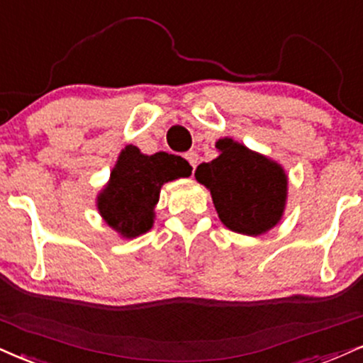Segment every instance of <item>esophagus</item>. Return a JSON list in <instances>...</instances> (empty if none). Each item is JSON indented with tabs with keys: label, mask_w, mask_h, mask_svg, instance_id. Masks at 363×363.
<instances>
[{
	"label": "esophagus",
	"mask_w": 363,
	"mask_h": 363,
	"mask_svg": "<svg viewBox=\"0 0 363 363\" xmlns=\"http://www.w3.org/2000/svg\"><path fill=\"white\" fill-rule=\"evenodd\" d=\"M185 158L190 163V167L195 169L196 164H199V153H196V151H189V153L185 155Z\"/></svg>",
	"instance_id": "obj_1"
}]
</instances>
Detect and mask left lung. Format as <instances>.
Here are the masks:
<instances>
[{
    "label": "left lung",
    "instance_id": "left-lung-1",
    "mask_svg": "<svg viewBox=\"0 0 363 363\" xmlns=\"http://www.w3.org/2000/svg\"><path fill=\"white\" fill-rule=\"evenodd\" d=\"M218 156L195 169L196 182L212 195L227 229L256 237L269 232L284 216L288 174L269 156L225 136L216 143Z\"/></svg>",
    "mask_w": 363,
    "mask_h": 363
}]
</instances>
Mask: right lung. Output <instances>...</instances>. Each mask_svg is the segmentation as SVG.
I'll use <instances>...</instances> for the list:
<instances>
[{"label": "right lung", "mask_w": 363, "mask_h": 363, "mask_svg": "<svg viewBox=\"0 0 363 363\" xmlns=\"http://www.w3.org/2000/svg\"><path fill=\"white\" fill-rule=\"evenodd\" d=\"M190 174L191 167L182 156L164 151L145 155L128 145L121 150L109 182L97 194L96 207L121 239H136L153 229L161 186Z\"/></svg>", "instance_id": "obj_1"}]
</instances>
